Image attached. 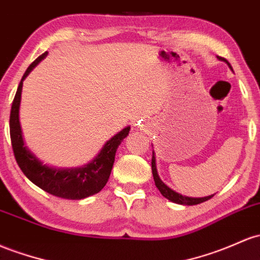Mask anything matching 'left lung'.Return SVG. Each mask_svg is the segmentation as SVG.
I'll list each match as a JSON object with an SVG mask.
<instances>
[{
	"instance_id": "obj_1",
	"label": "left lung",
	"mask_w": 260,
	"mask_h": 260,
	"mask_svg": "<svg viewBox=\"0 0 260 260\" xmlns=\"http://www.w3.org/2000/svg\"><path fill=\"white\" fill-rule=\"evenodd\" d=\"M219 60L226 61L228 68H230V69L233 71L232 67H231V64L226 60V59H219ZM152 173H153L154 182H155V186L158 187L159 191H160V193L162 196H164L165 199H168L169 201L174 202V204L187 205V206H192V205H198V204H201V202L207 201V200L211 199L213 196V195H210V196H205V198H189V196H184V195H181V193L174 191L173 189H170V187L168 186V185L161 180L160 176H159L158 170H156L155 153H154V150H153V156H152Z\"/></svg>"
}]
</instances>
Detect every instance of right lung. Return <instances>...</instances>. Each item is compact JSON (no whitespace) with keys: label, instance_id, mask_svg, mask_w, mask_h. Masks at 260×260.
<instances>
[{"label":"right lung","instance_id":"1","mask_svg":"<svg viewBox=\"0 0 260 260\" xmlns=\"http://www.w3.org/2000/svg\"><path fill=\"white\" fill-rule=\"evenodd\" d=\"M47 55L48 51H45L28 67L17 88L10 116V133L13 153L24 175L42 190L61 199H86L100 192L107 184L115 162L117 148L128 136L131 127L127 125L121 132L108 139L98 155L82 167L54 168L44 164L25 144L19 122V106L24 79Z\"/></svg>","mask_w":260,"mask_h":260}]
</instances>
